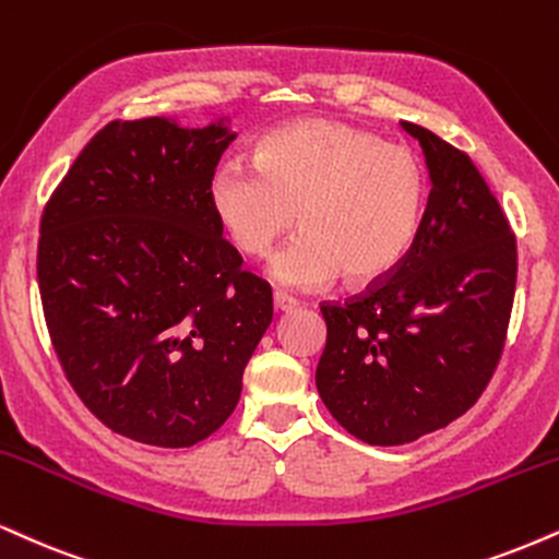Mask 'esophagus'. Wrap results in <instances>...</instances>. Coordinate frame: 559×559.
Returning a JSON list of instances; mask_svg holds the SVG:
<instances>
[{"label":"esophagus","instance_id":"obj_1","mask_svg":"<svg viewBox=\"0 0 559 559\" xmlns=\"http://www.w3.org/2000/svg\"><path fill=\"white\" fill-rule=\"evenodd\" d=\"M299 301L292 297V294H286V292H273V307L278 309V312H288V309H294L297 307Z\"/></svg>","mask_w":559,"mask_h":559}]
</instances>
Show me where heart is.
Here are the masks:
<instances>
[{"mask_svg": "<svg viewBox=\"0 0 559 559\" xmlns=\"http://www.w3.org/2000/svg\"><path fill=\"white\" fill-rule=\"evenodd\" d=\"M215 215L234 245L262 258L294 226L305 234L275 254L271 273L294 288L388 278L412 252L425 221L427 171L412 147L335 119H305L267 132L252 166L213 174Z\"/></svg>", "mask_w": 559, "mask_h": 559, "instance_id": "obj_1", "label": "heart"}]
</instances>
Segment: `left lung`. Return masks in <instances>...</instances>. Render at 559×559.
Instances as JSON below:
<instances>
[{
	"label": "left lung",
	"instance_id": "8db88e82",
	"mask_svg": "<svg viewBox=\"0 0 559 559\" xmlns=\"http://www.w3.org/2000/svg\"><path fill=\"white\" fill-rule=\"evenodd\" d=\"M432 192L408 258L388 278L322 301L320 399L369 445H403L479 401L506 348L515 234L468 153L414 122Z\"/></svg>",
	"mask_w": 559,
	"mask_h": 559
}]
</instances>
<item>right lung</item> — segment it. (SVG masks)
Segmentation results:
<instances>
[{
	"instance_id": "1",
	"label": "right lung",
	"mask_w": 559,
	"mask_h": 559,
	"mask_svg": "<svg viewBox=\"0 0 559 559\" xmlns=\"http://www.w3.org/2000/svg\"><path fill=\"white\" fill-rule=\"evenodd\" d=\"M234 140L160 117L91 138L41 215L38 288L64 378L111 432L190 448L237 408L271 286L221 237L211 185Z\"/></svg>"
}]
</instances>
